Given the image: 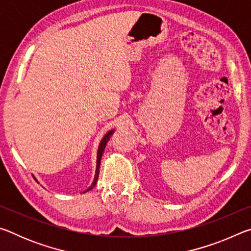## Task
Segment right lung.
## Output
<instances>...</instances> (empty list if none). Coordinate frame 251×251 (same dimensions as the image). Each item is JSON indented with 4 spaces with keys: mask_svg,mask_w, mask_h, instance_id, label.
Returning <instances> with one entry per match:
<instances>
[{
    "mask_svg": "<svg viewBox=\"0 0 251 251\" xmlns=\"http://www.w3.org/2000/svg\"><path fill=\"white\" fill-rule=\"evenodd\" d=\"M113 133H114V130H109L108 133L104 136L103 139H101V142H100V147H99V151H97V166H96V172H95L94 181H93V184L91 185V187H88L86 192H88V190L93 189V187H94V186L96 185L97 179H99V174H100V158H101V155H103L104 150H105V147H106V144H107V142L109 141L110 136L113 135Z\"/></svg>",
    "mask_w": 251,
    "mask_h": 251,
    "instance_id": "obj_1",
    "label": "right lung"
}]
</instances>
